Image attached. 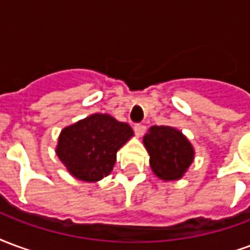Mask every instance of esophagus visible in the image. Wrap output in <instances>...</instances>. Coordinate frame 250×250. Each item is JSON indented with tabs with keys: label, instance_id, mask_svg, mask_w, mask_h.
I'll use <instances>...</instances> for the list:
<instances>
[{
	"label": "esophagus",
	"instance_id": "34e87169",
	"mask_svg": "<svg viewBox=\"0 0 250 250\" xmlns=\"http://www.w3.org/2000/svg\"><path fill=\"white\" fill-rule=\"evenodd\" d=\"M133 129H134V132H136L137 136H143L144 133H145V130H146V126L143 125V124H136Z\"/></svg>",
	"mask_w": 250,
	"mask_h": 250
}]
</instances>
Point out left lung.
<instances>
[{
    "mask_svg": "<svg viewBox=\"0 0 250 250\" xmlns=\"http://www.w3.org/2000/svg\"><path fill=\"white\" fill-rule=\"evenodd\" d=\"M153 173L164 181L180 180L194 160V149L183 133L172 126H152L144 136Z\"/></svg>",
    "mask_w": 250,
    "mask_h": 250,
    "instance_id": "obj_1",
    "label": "left lung"
}]
</instances>
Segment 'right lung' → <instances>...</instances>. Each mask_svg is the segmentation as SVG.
<instances>
[{
	"label": "right lung",
	"mask_w": 250,
	"mask_h": 250,
	"mask_svg": "<svg viewBox=\"0 0 250 250\" xmlns=\"http://www.w3.org/2000/svg\"><path fill=\"white\" fill-rule=\"evenodd\" d=\"M130 137L127 124L96 113L62 129L56 153L73 177L96 183L112 172L118 149Z\"/></svg>",
	"instance_id": "1"
}]
</instances>
